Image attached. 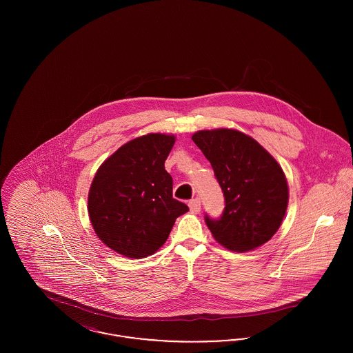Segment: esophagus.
<instances>
[{"label":"esophagus","mask_w":353,"mask_h":353,"mask_svg":"<svg viewBox=\"0 0 353 353\" xmlns=\"http://www.w3.org/2000/svg\"><path fill=\"white\" fill-rule=\"evenodd\" d=\"M189 208H190L192 213H196V214L200 213V210H201V201H200V199H194V200L189 202Z\"/></svg>","instance_id":"34e87169"}]
</instances>
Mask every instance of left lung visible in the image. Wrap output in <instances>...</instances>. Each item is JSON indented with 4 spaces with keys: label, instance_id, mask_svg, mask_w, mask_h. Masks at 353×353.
<instances>
[{
    "label": "left lung",
    "instance_id": "8db88e82",
    "mask_svg": "<svg viewBox=\"0 0 353 353\" xmlns=\"http://www.w3.org/2000/svg\"><path fill=\"white\" fill-rule=\"evenodd\" d=\"M192 140L210 161L225 196L221 219H205L213 238L236 252L269 242L288 205L281 164L252 136L233 128L201 130Z\"/></svg>",
    "mask_w": 353,
    "mask_h": 353
}]
</instances>
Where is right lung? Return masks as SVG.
Instances as JSON below:
<instances>
[{"mask_svg":"<svg viewBox=\"0 0 353 353\" xmlns=\"http://www.w3.org/2000/svg\"><path fill=\"white\" fill-rule=\"evenodd\" d=\"M176 136L147 134L123 144L97 170L87 210L94 232L111 250L140 259L168 239L189 208L173 199L164 163Z\"/></svg>","mask_w":353,"mask_h":353,"instance_id":"right-lung-1","label":"right lung"}]
</instances>
